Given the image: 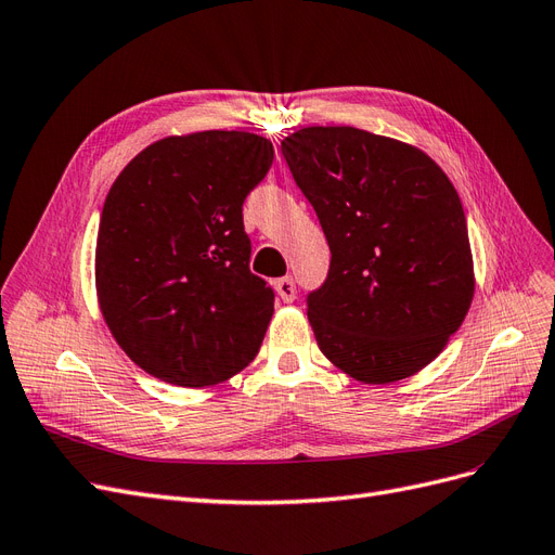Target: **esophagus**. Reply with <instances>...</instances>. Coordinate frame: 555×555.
I'll use <instances>...</instances> for the list:
<instances>
[{
    "label": "esophagus",
    "instance_id": "esophagus-1",
    "mask_svg": "<svg viewBox=\"0 0 555 555\" xmlns=\"http://www.w3.org/2000/svg\"><path fill=\"white\" fill-rule=\"evenodd\" d=\"M276 288V295L283 299V301H293L295 295H297V288H295V281L291 276H283L274 283Z\"/></svg>",
    "mask_w": 555,
    "mask_h": 555
}]
</instances>
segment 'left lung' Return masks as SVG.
<instances>
[{
  "label": "left lung",
  "instance_id": "obj_1",
  "mask_svg": "<svg viewBox=\"0 0 555 555\" xmlns=\"http://www.w3.org/2000/svg\"><path fill=\"white\" fill-rule=\"evenodd\" d=\"M332 251L307 299L327 360L366 385L431 364L466 318L475 272L466 214L436 160L354 127H307L281 142Z\"/></svg>",
  "mask_w": 555,
  "mask_h": 555
}]
</instances>
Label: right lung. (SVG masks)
I'll return each mask as SVG.
<instances>
[{
  "label": "right lung",
  "instance_id": "obj_1",
  "mask_svg": "<svg viewBox=\"0 0 555 555\" xmlns=\"http://www.w3.org/2000/svg\"><path fill=\"white\" fill-rule=\"evenodd\" d=\"M274 160L246 131L152 142L103 203L96 297L119 348L154 378L219 385L254 362L274 291L248 270L242 205Z\"/></svg>",
  "mask_w": 555,
  "mask_h": 555
}]
</instances>
